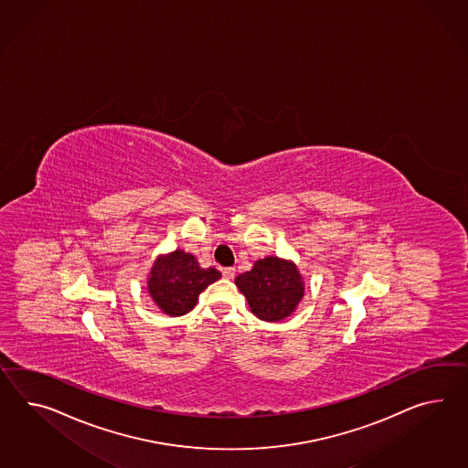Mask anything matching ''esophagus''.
Here are the masks:
<instances>
[{
	"mask_svg": "<svg viewBox=\"0 0 468 468\" xmlns=\"http://www.w3.org/2000/svg\"><path fill=\"white\" fill-rule=\"evenodd\" d=\"M221 274H223V277H227V279H233L235 277V269L233 267H225V269H221Z\"/></svg>",
	"mask_w": 468,
	"mask_h": 468,
	"instance_id": "34e87169",
	"label": "esophagus"
}]
</instances>
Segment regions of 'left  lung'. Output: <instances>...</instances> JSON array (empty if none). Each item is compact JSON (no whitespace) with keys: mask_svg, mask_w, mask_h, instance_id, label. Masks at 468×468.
<instances>
[{"mask_svg":"<svg viewBox=\"0 0 468 468\" xmlns=\"http://www.w3.org/2000/svg\"><path fill=\"white\" fill-rule=\"evenodd\" d=\"M251 313L263 321H281L296 309L304 285L296 265L277 257L257 261L249 272L235 279Z\"/></svg>","mask_w":468,"mask_h":468,"instance_id":"obj_1","label":"left lung"}]
</instances>
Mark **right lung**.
<instances>
[{"label":"right lung","instance_id":"1","mask_svg":"<svg viewBox=\"0 0 468 468\" xmlns=\"http://www.w3.org/2000/svg\"><path fill=\"white\" fill-rule=\"evenodd\" d=\"M221 272L201 269L196 257L176 250L159 257L149 277V292L155 304L171 316H183L196 306L206 287L217 282Z\"/></svg>","mask_w":468,"mask_h":468}]
</instances>
